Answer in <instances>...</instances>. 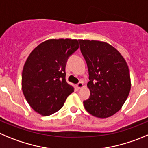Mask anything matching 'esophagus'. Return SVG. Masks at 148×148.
Here are the masks:
<instances>
[{"instance_id": "1", "label": "esophagus", "mask_w": 148, "mask_h": 148, "mask_svg": "<svg viewBox=\"0 0 148 148\" xmlns=\"http://www.w3.org/2000/svg\"><path fill=\"white\" fill-rule=\"evenodd\" d=\"M84 87V84H83V82H82V81H81V82H79V83H77V89H81V88H82Z\"/></svg>"}]
</instances>
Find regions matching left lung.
<instances>
[{"label": "left lung", "mask_w": 148, "mask_h": 148, "mask_svg": "<svg viewBox=\"0 0 148 148\" xmlns=\"http://www.w3.org/2000/svg\"><path fill=\"white\" fill-rule=\"evenodd\" d=\"M89 73L90 95L84 107L90 114L109 118L118 112L131 90L130 73L125 59L106 42L79 40Z\"/></svg>", "instance_id": "8db88e82"}]
</instances>
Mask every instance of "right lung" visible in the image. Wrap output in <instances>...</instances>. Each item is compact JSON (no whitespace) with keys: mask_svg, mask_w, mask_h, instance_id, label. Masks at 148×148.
I'll use <instances>...</instances> for the list:
<instances>
[{"mask_svg":"<svg viewBox=\"0 0 148 148\" xmlns=\"http://www.w3.org/2000/svg\"><path fill=\"white\" fill-rule=\"evenodd\" d=\"M78 48L77 39H49L30 52L23 67L22 89L36 112L44 116L56 112L74 92L66 80V66Z\"/></svg>","mask_w":148,"mask_h":148,"instance_id":"1","label":"right lung"}]
</instances>
